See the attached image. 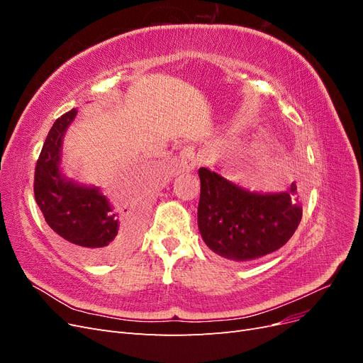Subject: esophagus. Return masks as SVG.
I'll return each instance as SVG.
<instances>
[{
	"label": "esophagus",
	"mask_w": 363,
	"mask_h": 363,
	"mask_svg": "<svg viewBox=\"0 0 363 363\" xmlns=\"http://www.w3.org/2000/svg\"><path fill=\"white\" fill-rule=\"evenodd\" d=\"M196 162H199V157H196L195 147L188 145L180 151V167L183 171H186V172L194 171Z\"/></svg>",
	"instance_id": "1"
}]
</instances>
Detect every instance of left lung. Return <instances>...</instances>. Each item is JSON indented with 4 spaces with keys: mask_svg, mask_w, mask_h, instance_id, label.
Masks as SVG:
<instances>
[{
    "mask_svg": "<svg viewBox=\"0 0 363 363\" xmlns=\"http://www.w3.org/2000/svg\"><path fill=\"white\" fill-rule=\"evenodd\" d=\"M199 228L206 245L232 260H252L283 247L301 221V189L250 192L207 168L199 169Z\"/></svg>",
    "mask_w": 363,
    "mask_h": 363,
    "instance_id": "left-lung-1",
    "label": "left lung"
}]
</instances>
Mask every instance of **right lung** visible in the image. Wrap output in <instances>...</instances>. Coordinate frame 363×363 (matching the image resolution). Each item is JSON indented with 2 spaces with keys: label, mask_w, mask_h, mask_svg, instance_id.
<instances>
[{
  "label": "right lung",
  "mask_w": 363,
  "mask_h": 363,
  "mask_svg": "<svg viewBox=\"0 0 363 363\" xmlns=\"http://www.w3.org/2000/svg\"><path fill=\"white\" fill-rule=\"evenodd\" d=\"M75 115L72 108L48 131L35 169V199L52 232L72 244L84 259L100 262L135 245L142 215L139 211L118 213L96 188L63 179L59 169L62 139Z\"/></svg>",
  "instance_id": "add662e5"
}]
</instances>
